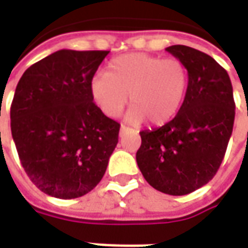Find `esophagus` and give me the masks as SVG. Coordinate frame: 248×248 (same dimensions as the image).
<instances>
[{"label":"esophagus","instance_id":"1","mask_svg":"<svg viewBox=\"0 0 248 248\" xmlns=\"http://www.w3.org/2000/svg\"><path fill=\"white\" fill-rule=\"evenodd\" d=\"M127 131H131V129H130V127H126V126L122 124V126H121V130H119V135L122 137V135H124V133H127Z\"/></svg>","mask_w":248,"mask_h":248}]
</instances>
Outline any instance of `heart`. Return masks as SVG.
I'll list each match as a JSON object with an SVG mask.
<instances>
[{"label":"heart","instance_id":"b5f03b06","mask_svg":"<svg viewBox=\"0 0 248 248\" xmlns=\"http://www.w3.org/2000/svg\"><path fill=\"white\" fill-rule=\"evenodd\" d=\"M187 86L188 71L181 60L134 53L114 58L108 73L93 77L90 94L110 118L121 115L130 95V124H140L146 118L153 124H163L179 111Z\"/></svg>","mask_w":248,"mask_h":248}]
</instances>
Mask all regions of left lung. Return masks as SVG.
Here are the masks:
<instances>
[{
    "instance_id": "obj_1",
    "label": "left lung",
    "mask_w": 248,
    "mask_h": 248,
    "mask_svg": "<svg viewBox=\"0 0 248 248\" xmlns=\"http://www.w3.org/2000/svg\"><path fill=\"white\" fill-rule=\"evenodd\" d=\"M166 51L186 65V97L170 122L140 131L137 163L155 190L186 195L210 182L223 161L234 127V94L227 71L213 57L185 45Z\"/></svg>"
}]
</instances>
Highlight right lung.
<instances>
[{
  "instance_id": "add662e5",
  "label": "right lung",
  "mask_w": 248,
  "mask_h": 248,
  "mask_svg": "<svg viewBox=\"0 0 248 248\" xmlns=\"http://www.w3.org/2000/svg\"><path fill=\"white\" fill-rule=\"evenodd\" d=\"M108 54L62 49L30 66L16 87L13 140L30 181L50 197L73 199L92 191L118 143L119 124L90 94Z\"/></svg>"
}]
</instances>
